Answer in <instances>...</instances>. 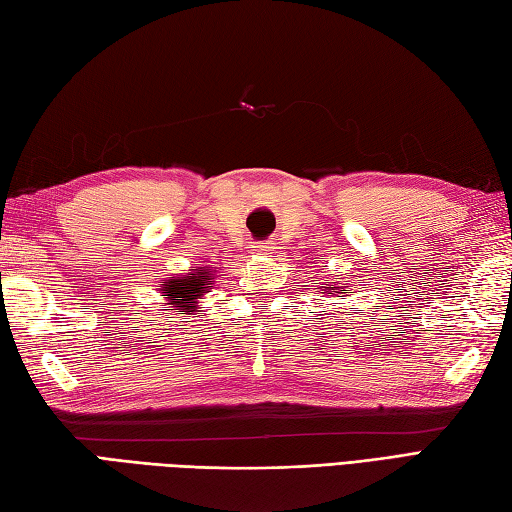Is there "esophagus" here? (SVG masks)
<instances>
[{"label":"esophagus","mask_w":512,"mask_h":512,"mask_svg":"<svg viewBox=\"0 0 512 512\" xmlns=\"http://www.w3.org/2000/svg\"><path fill=\"white\" fill-rule=\"evenodd\" d=\"M253 253L255 255H273L275 253V246L270 244V242H257L255 246H253Z\"/></svg>","instance_id":"obj_1"}]
</instances>
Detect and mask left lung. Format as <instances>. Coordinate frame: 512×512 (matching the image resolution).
I'll return each mask as SVG.
<instances>
[{"label":"left lung","mask_w":512,"mask_h":512,"mask_svg":"<svg viewBox=\"0 0 512 512\" xmlns=\"http://www.w3.org/2000/svg\"><path fill=\"white\" fill-rule=\"evenodd\" d=\"M321 290H323V295L325 297H350V295H345V284H339V281H330V279H325L323 284L319 286Z\"/></svg>","instance_id":"8db88e82"}]
</instances>
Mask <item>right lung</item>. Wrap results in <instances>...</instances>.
<instances>
[{
    "instance_id": "right-lung-1",
    "label": "right lung",
    "mask_w": 512,
    "mask_h": 512,
    "mask_svg": "<svg viewBox=\"0 0 512 512\" xmlns=\"http://www.w3.org/2000/svg\"><path fill=\"white\" fill-rule=\"evenodd\" d=\"M217 270L213 266H195L191 273H184L178 277H167L160 281V297L165 299V306L178 314H198L200 317V299H204L206 292H211L213 279Z\"/></svg>"
}]
</instances>
